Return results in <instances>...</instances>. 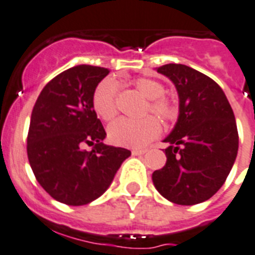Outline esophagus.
I'll use <instances>...</instances> for the list:
<instances>
[{"instance_id": "esophagus-1", "label": "esophagus", "mask_w": 255, "mask_h": 255, "mask_svg": "<svg viewBox=\"0 0 255 255\" xmlns=\"http://www.w3.org/2000/svg\"><path fill=\"white\" fill-rule=\"evenodd\" d=\"M148 152V149L146 148H134L132 149V154L133 156H141V154H145Z\"/></svg>"}]
</instances>
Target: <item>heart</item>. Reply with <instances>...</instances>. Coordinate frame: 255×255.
<instances>
[{"instance_id": "heart-1", "label": "heart", "mask_w": 255, "mask_h": 255, "mask_svg": "<svg viewBox=\"0 0 255 255\" xmlns=\"http://www.w3.org/2000/svg\"><path fill=\"white\" fill-rule=\"evenodd\" d=\"M133 86L148 98L145 113L156 114L162 121L170 123L174 122L179 115V107L174 99L165 93V86L160 81L148 77H140L133 80ZM118 85L113 78H105L94 89L92 95V107L94 113L102 121H111L118 113L117 107ZM161 133V124L158 119L152 115L142 119H127L122 118L114 122L109 127V140L119 146L146 145L153 138Z\"/></svg>"}]
</instances>
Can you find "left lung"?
<instances>
[{"label":"left lung","mask_w":255,"mask_h":255,"mask_svg":"<svg viewBox=\"0 0 255 255\" xmlns=\"http://www.w3.org/2000/svg\"><path fill=\"white\" fill-rule=\"evenodd\" d=\"M157 72L173 81L179 95V117L163 141L166 163L152 174L167 200L192 206L214 196L228 177L237 150L235 114L223 89L206 74L166 64Z\"/></svg>","instance_id":"1"}]
</instances>
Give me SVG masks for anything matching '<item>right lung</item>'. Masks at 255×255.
I'll return each instance as SVG.
<instances>
[{
    "instance_id": "add662e5",
    "label": "right lung",
    "mask_w": 255,
    "mask_h": 255,
    "mask_svg": "<svg viewBox=\"0 0 255 255\" xmlns=\"http://www.w3.org/2000/svg\"><path fill=\"white\" fill-rule=\"evenodd\" d=\"M107 68L77 65L45 85L32 109L27 156L39 185L57 202L84 206L106 191L131 152L103 144L106 131L92 107ZM92 145V151L82 146Z\"/></svg>"
}]
</instances>
